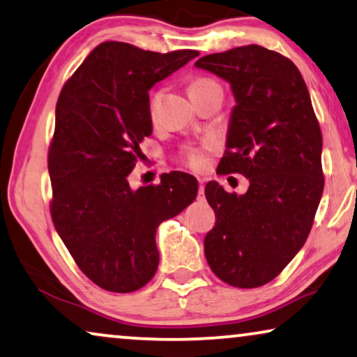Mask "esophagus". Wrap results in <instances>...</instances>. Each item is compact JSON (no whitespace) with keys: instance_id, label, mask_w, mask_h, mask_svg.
<instances>
[{"instance_id":"esophagus-1","label":"esophagus","mask_w":357,"mask_h":357,"mask_svg":"<svg viewBox=\"0 0 357 357\" xmlns=\"http://www.w3.org/2000/svg\"><path fill=\"white\" fill-rule=\"evenodd\" d=\"M204 179H199V199H204Z\"/></svg>"}]
</instances>
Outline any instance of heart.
<instances>
[{
  "instance_id": "obj_1",
  "label": "heart",
  "mask_w": 357,
  "mask_h": 357,
  "mask_svg": "<svg viewBox=\"0 0 357 357\" xmlns=\"http://www.w3.org/2000/svg\"><path fill=\"white\" fill-rule=\"evenodd\" d=\"M215 85H218L215 80L204 76H197L189 82V93L200 92V90L215 87ZM162 93H163L162 89H155L152 90V93H150L149 97V114L153 121L157 119ZM210 149H212V144L210 142H204L202 145H199V147H188L183 150V158L185 160V163H188L190 168L202 169L205 165H207V152Z\"/></svg>"
}]
</instances>
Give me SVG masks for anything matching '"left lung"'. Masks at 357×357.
Masks as SVG:
<instances>
[{"label": "left lung", "instance_id": "obj_1", "mask_svg": "<svg viewBox=\"0 0 357 357\" xmlns=\"http://www.w3.org/2000/svg\"><path fill=\"white\" fill-rule=\"evenodd\" d=\"M231 84L227 152L218 174L249 179L243 195L210 181L205 197L215 227L204 239L217 277L236 288H257L283 272L312 228L324 192L322 132L296 64L259 45L195 61Z\"/></svg>", "mask_w": 357, "mask_h": 357}]
</instances>
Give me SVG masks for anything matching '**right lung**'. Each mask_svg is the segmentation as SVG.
Returning <instances> with one entry per match:
<instances>
[{
	"mask_svg": "<svg viewBox=\"0 0 357 357\" xmlns=\"http://www.w3.org/2000/svg\"><path fill=\"white\" fill-rule=\"evenodd\" d=\"M197 54L103 42L63 85L48 149L50 212L74 262L100 288L132 293L147 284L158 267V225L197 195V179L181 172L137 190L128 183L139 144L152 134L149 90Z\"/></svg>",
	"mask_w": 357,
	"mask_h": 357,
	"instance_id": "right-lung-1",
	"label": "right lung"
}]
</instances>
